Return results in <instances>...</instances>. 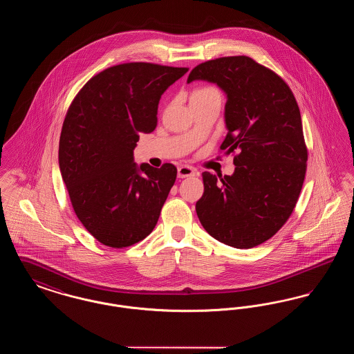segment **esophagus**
Here are the masks:
<instances>
[{
  "mask_svg": "<svg viewBox=\"0 0 354 354\" xmlns=\"http://www.w3.org/2000/svg\"><path fill=\"white\" fill-rule=\"evenodd\" d=\"M198 171L191 166H180L178 167V176L179 178H188V176H196Z\"/></svg>",
  "mask_w": 354,
  "mask_h": 354,
  "instance_id": "esophagus-1",
  "label": "esophagus"
}]
</instances>
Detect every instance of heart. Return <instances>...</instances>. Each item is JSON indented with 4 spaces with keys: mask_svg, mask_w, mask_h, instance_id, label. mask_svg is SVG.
Returning <instances> with one entry per match:
<instances>
[{
    "mask_svg": "<svg viewBox=\"0 0 354 354\" xmlns=\"http://www.w3.org/2000/svg\"><path fill=\"white\" fill-rule=\"evenodd\" d=\"M212 93H218V90H216V88H214V87H203V88L196 90V91L192 94V97H201V95L212 94Z\"/></svg>",
    "mask_w": 354,
    "mask_h": 354,
    "instance_id": "1",
    "label": "heart"
}]
</instances>
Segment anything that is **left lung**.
<instances>
[{
	"mask_svg": "<svg viewBox=\"0 0 354 354\" xmlns=\"http://www.w3.org/2000/svg\"><path fill=\"white\" fill-rule=\"evenodd\" d=\"M192 81L225 93L228 134L220 150L237 152L231 176L203 172L198 218L220 243L253 248L286 224L301 192L308 150L300 109L283 78L245 55L201 64L188 75Z\"/></svg>",
	"mask_w": 354,
	"mask_h": 354,
	"instance_id": "1",
	"label": "left lung"
}]
</instances>
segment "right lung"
I'll list each match as a JSON object with an SVG mask.
<instances>
[{
    "label": "right lung",
    "instance_id": "right-lung-1",
    "mask_svg": "<svg viewBox=\"0 0 354 354\" xmlns=\"http://www.w3.org/2000/svg\"><path fill=\"white\" fill-rule=\"evenodd\" d=\"M187 68L130 62L106 68L80 90L64 120L58 162L70 202L103 245L123 248L150 235L176 167L138 166L139 134L158 123L162 94Z\"/></svg>",
    "mask_w": 354,
    "mask_h": 354
}]
</instances>
